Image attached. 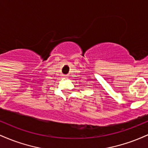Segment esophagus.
<instances>
[{"label": "esophagus", "mask_w": 148, "mask_h": 148, "mask_svg": "<svg viewBox=\"0 0 148 148\" xmlns=\"http://www.w3.org/2000/svg\"><path fill=\"white\" fill-rule=\"evenodd\" d=\"M64 78H67V76H64Z\"/></svg>", "instance_id": "34e87169"}]
</instances>
